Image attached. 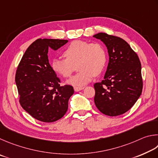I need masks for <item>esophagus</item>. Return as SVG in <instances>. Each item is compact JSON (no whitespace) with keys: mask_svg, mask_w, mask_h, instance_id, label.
Returning <instances> with one entry per match:
<instances>
[{"mask_svg":"<svg viewBox=\"0 0 158 158\" xmlns=\"http://www.w3.org/2000/svg\"><path fill=\"white\" fill-rule=\"evenodd\" d=\"M84 89L83 87H74V91L75 92H79V91L82 90Z\"/></svg>","mask_w":158,"mask_h":158,"instance_id":"obj_1","label":"esophagus"}]
</instances>
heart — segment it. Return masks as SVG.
<instances>
[{"label":"heart","mask_w":158,"mask_h":158,"mask_svg":"<svg viewBox=\"0 0 158 158\" xmlns=\"http://www.w3.org/2000/svg\"><path fill=\"white\" fill-rule=\"evenodd\" d=\"M63 55L66 59L54 58L51 67L60 76L69 77L77 63L79 71L67 81L75 87H81L89 83L94 76H98L104 71L107 63L106 49L98 42L73 41L64 50Z\"/></svg>","instance_id":"b5f03b06"}]
</instances>
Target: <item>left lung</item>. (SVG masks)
Returning <instances> with one entry per match:
<instances>
[{
    "label": "left lung",
    "instance_id": "1",
    "mask_svg": "<svg viewBox=\"0 0 158 158\" xmlns=\"http://www.w3.org/2000/svg\"><path fill=\"white\" fill-rule=\"evenodd\" d=\"M93 37L103 41L109 55L104 80L94 85L95 105L106 115L123 114L134 106L142 92L140 60L123 39L103 32Z\"/></svg>",
    "mask_w": 158,
    "mask_h": 158
}]
</instances>
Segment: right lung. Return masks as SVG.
Listing matches in <instances>:
<instances>
[{
	"label": "right lung",
	"mask_w": 158,
	"mask_h": 158,
	"mask_svg": "<svg viewBox=\"0 0 158 158\" xmlns=\"http://www.w3.org/2000/svg\"><path fill=\"white\" fill-rule=\"evenodd\" d=\"M67 42L64 40L38 39L27 48L16 69L19 103L32 117L42 122H54L62 118L74 93L71 85L60 86V80L48 58L49 48L56 51Z\"/></svg>",
	"instance_id": "add662e5"
}]
</instances>
